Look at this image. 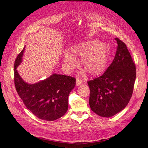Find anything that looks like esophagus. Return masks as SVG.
<instances>
[{"label": "esophagus", "mask_w": 148, "mask_h": 148, "mask_svg": "<svg viewBox=\"0 0 148 148\" xmlns=\"http://www.w3.org/2000/svg\"><path fill=\"white\" fill-rule=\"evenodd\" d=\"M82 84V81L81 79H76V86H79L81 85V84Z\"/></svg>", "instance_id": "obj_1"}]
</instances>
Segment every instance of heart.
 I'll return each mask as SVG.
<instances>
[{"instance_id": "heart-1", "label": "heart", "mask_w": 148, "mask_h": 148, "mask_svg": "<svg viewBox=\"0 0 148 148\" xmlns=\"http://www.w3.org/2000/svg\"><path fill=\"white\" fill-rule=\"evenodd\" d=\"M109 47L103 42L91 40L79 43L73 48V51L77 57H81V63L83 68L91 75H98L102 73L108 64ZM65 66L69 71L76 67L77 58L67 52L64 58Z\"/></svg>"}]
</instances>
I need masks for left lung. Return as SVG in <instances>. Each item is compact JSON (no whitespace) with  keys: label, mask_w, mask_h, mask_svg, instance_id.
Wrapping results in <instances>:
<instances>
[{"label":"left lung","mask_w":148,"mask_h":148,"mask_svg":"<svg viewBox=\"0 0 148 148\" xmlns=\"http://www.w3.org/2000/svg\"><path fill=\"white\" fill-rule=\"evenodd\" d=\"M118 46L112 62L100 77L89 81V104L102 117H111L123 110L132 97L136 67L126 45L115 38Z\"/></svg>","instance_id":"8db88e82"}]
</instances>
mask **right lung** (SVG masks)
I'll list each match as a JSON object with an SVG mask.
<instances>
[{
	"mask_svg": "<svg viewBox=\"0 0 148 148\" xmlns=\"http://www.w3.org/2000/svg\"><path fill=\"white\" fill-rule=\"evenodd\" d=\"M23 48L15 60L14 85L18 95L26 108L42 120L55 121L64 115L69 107V95L75 86V78L53 74L34 84L25 81L17 70L22 62Z\"/></svg>",
	"mask_w": 148,
	"mask_h": 148,
	"instance_id": "right-lung-1",
	"label": "right lung"
}]
</instances>
